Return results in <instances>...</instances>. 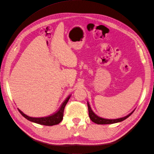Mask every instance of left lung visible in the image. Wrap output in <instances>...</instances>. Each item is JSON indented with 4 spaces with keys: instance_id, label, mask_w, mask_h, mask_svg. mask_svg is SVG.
<instances>
[{
    "instance_id": "8db88e82",
    "label": "left lung",
    "mask_w": 154,
    "mask_h": 154,
    "mask_svg": "<svg viewBox=\"0 0 154 154\" xmlns=\"http://www.w3.org/2000/svg\"><path fill=\"white\" fill-rule=\"evenodd\" d=\"M87 105H88V115H89L90 119H91L92 122H94V123H95L96 124H98V125L113 124V123L122 122H123V121H124L125 119L128 118L129 116L134 112V111L135 110V109H135L130 114H128V115H127L126 116H124V117H123V118H117V119H105V118H101V117H100V116H97L94 112L92 111L91 107L89 105V103H88V101H87Z\"/></svg>"
}]
</instances>
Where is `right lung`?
I'll use <instances>...</instances> for the list:
<instances>
[{
	"label": "right lung",
	"mask_w": 154,
	"mask_h": 154,
	"mask_svg": "<svg viewBox=\"0 0 154 154\" xmlns=\"http://www.w3.org/2000/svg\"><path fill=\"white\" fill-rule=\"evenodd\" d=\"M70 97H71V96H69L67 97L66 100L63 102V103L61 105V106H60L59 110L57 112L49 116H48V117L32 118V117H30V116H28L26 114H25L18 108V110L19 111V112L24 116L26 119L30 121L31 122H33L37 124H40V125H45V126H53L55 125H58L61 122L63 119V111H64L65 106H66Z\"/></svg>",
	"instance_id": "1"
}]
</instances>
